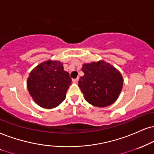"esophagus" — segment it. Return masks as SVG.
I'll list each match as a JSON object with an SVG mask.
<instances>
[{
  "instance_id": "34e87169",
  "label": "esophagus",
  "mask_w": 154,
  "mask_h": 154,
  "mask_svg": "<svg viewBox=\"0 0 154 154\" xmlns=\"http://www.w3.org/2000/svg\"><path fill=\"white\" fill-rule=\"evenodd\" d=\"M79 78H76V79H73V83H77L78 81H79Z\"/></svg>"
}]
</instances>
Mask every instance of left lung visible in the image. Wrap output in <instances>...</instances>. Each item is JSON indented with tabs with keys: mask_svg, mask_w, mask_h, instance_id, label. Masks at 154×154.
<instances>
[{
	"mask_svg": "<svg viewBox=\"0 0 154 154\" xmlns=\"http://www.w3.org/2000/svg\"><path fill=\"white\" fill-rule=\"evenodd\" d=\"M84 75L79 86L85 100L96 107H106L117 100L123 86V78L118 70L105 61L83 64Z\"/></svg>",
	"mask_w": 154,
	"mask_h": 154,
	"instance_id": "left-lung-1",
	"label": "left lung"
}]
</instances>
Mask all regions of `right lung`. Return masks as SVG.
Wrapping results in <instances>:
<instances>
[{
    "label": "right lung",
    "instance_id": "add662e5",
    "mask_svg": "<svg viewBox=\"0 0 154 154\" xmlns=\"http://www.w3.org/2000/svg\"><path fill=\"white\" fill-rule=\"evenodd\" d=\"M71 84L69 73L62 63L48 60L35 67L29 74L27 88L34 101L41 107L53 109L66 98Z\"/></svg>",
    "mask_w": 154,
    "mask_h": 154
}]
</instances>
